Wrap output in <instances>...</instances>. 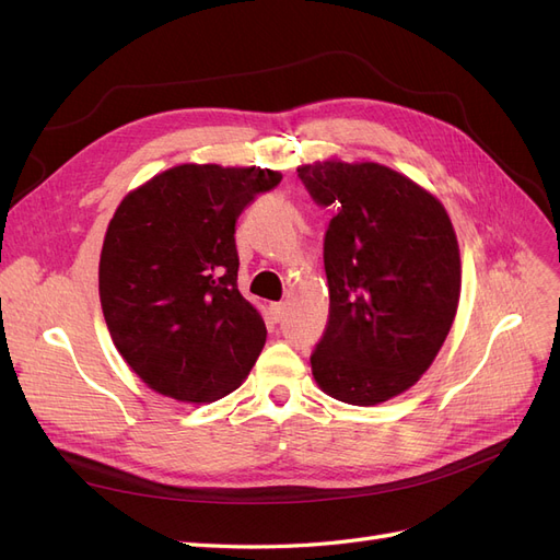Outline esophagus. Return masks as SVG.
<instances>
[{"instance_id": "obj_1", "label": "esophagus", "mask_w": 560, "mask_h": 560, "mask_svg": "<svg viewBox=\"0 0 560 560\" xmlns=\"http://www.w3.org/2000/svg\"><path fill=\"white\" fill-rule=\"evenodd\" d=\"M270 313H273V319L282 322V317H284V313H287V303H284V301L273 303V306H270Z\"/></svg>"}]
</instances>
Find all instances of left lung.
Instances as JSON below:
<instances>
[{
	"instance_id": "8db88e82",
	"label": "left lung",
	"mask_w": 560,
	"mask_h": 560,
	"mask_svg": "<svg viewBox=\"0 0 560 560\" xmlns=\"http://www.w3.org/2000/svg\"><path fill=\"white\" fill-rule=\"evenodd\" d=\"M311 198L336 214L325 235L329 322L311 354L317 385L374 406L418 383L460 301V249L430 191L381 163L301 165Z\"/></svg>"
}]
</instances>
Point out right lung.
I'll list each match as a JSON object with an SVG mask.
<instances>
[{
	"label": "right lung",
	"mask_w": 560,
	"mask_h": 560,
	"mask_svg": "<svg viewBox=\"0 0 560 560\" xmlns=\"http://www.w3.org/2000/svg\"><path fill=\"white\" fill-rule=\"evenodd\" d=\"M282 175L184 163L116 208L100 254V303L116 350L151 389L177 401L222 399L266 343L238 292L235 222Z\"/></svg>",
	"instance_id": "1"
}]
</instances>
